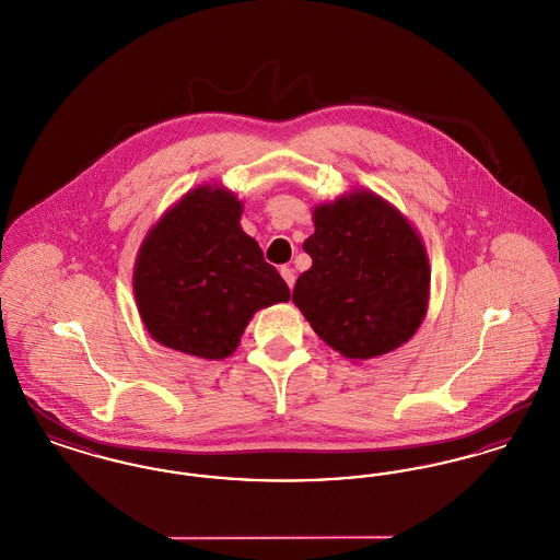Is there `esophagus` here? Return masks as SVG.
<instances>
[{"label": "esophagus", "instance_id": "esophagus-1", "mask_svg": "<svg viewBox=\"0 0 560 560\" xmlns=\"http://www.w3.org/2000/svg\"><path fill=\"white\" fill-rule=\"evenodd\" d=\"M279 272H281V277L285 279V283H288V285H290V290H292L293 283H295V275H293L292 268L281 267V270H279Z\"/></svg>", "mask_w": 560, "mask_h": 560}]
</instances>
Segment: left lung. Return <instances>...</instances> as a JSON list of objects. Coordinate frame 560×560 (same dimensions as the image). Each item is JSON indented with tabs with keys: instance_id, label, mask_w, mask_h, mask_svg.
Returning a JSON list of instances; mask_svg holds the SVG:
<instances>
[{
	"instance_id": "1",
	"label": "left lung",
	"mask_w": 560,
	"mask_h": 560,
	"mask_svg": "<svg viewBox=\"0 0 560 560\" xmlns=\"http://www.w3.org/2000/svg\"><path fill=\"white\" fill-rule=\"evenodd\" d=\"M304 241L313 267L293 304L327 347L373 359L405 345L422 325L430 293L427 247L402 213L372 190H354L313 210Z\"/></svg>"
}]
</instances>
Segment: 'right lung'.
<instances>
[{
	"label": "right lung",
	"mask_w": 560,
	"mask_h": 560,
	"mask_svg": "<svg viewBox=\"0 0 560 560\" xmlns=\"http://www.w3.org/2000/svg\"><path fill=\"white\" fill-rule=\"evenodd\" d=\"M243 203L218 185L188 190L147 233L133 265V295L153 340L201 359H226L260 308L290 300L256 240Z\"/></svg>",
	"instance_id": "1"
}]
</instances>
